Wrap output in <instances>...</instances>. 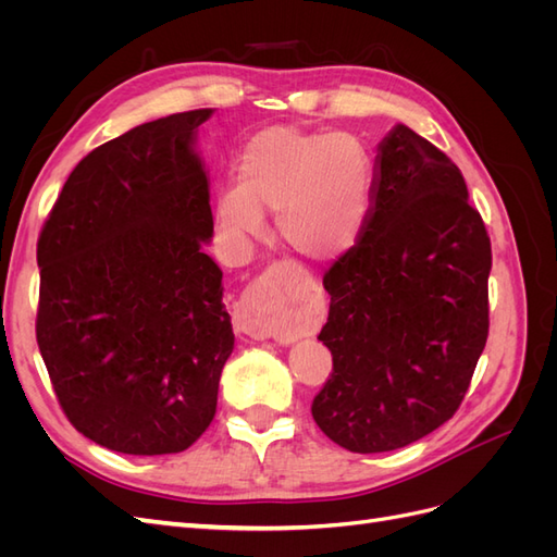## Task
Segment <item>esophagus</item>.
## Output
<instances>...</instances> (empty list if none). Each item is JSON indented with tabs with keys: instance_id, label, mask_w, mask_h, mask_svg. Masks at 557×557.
Masks as SVG:
<instances>
[{
	"instance_id": "obj_1",
	"label": "esophagus",
	"mask_w": 557,
	"mask_h": 557,
	"mask_svg": "<svg viewBox=\"0 0 557 557\" xmlns=\"http://www.w3.org/2000/svg\"><path fill=\"white\" fill-rule=\"evenodd\" d=\"M234 327L246 336H252V339H269L274 334L267 305L252 293H246L239 299L237 311H234Z\"/></svg>"
}]
</instances>
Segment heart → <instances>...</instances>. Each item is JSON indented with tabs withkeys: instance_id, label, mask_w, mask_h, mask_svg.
Returning a JSON list of instances; mask_svg holds the SVG:
<instances>
[{
	"instance_id": "1",
	"label": "heart",
	"mask_w": 557,
	"mask_h": 557,
	"mask_svg": "<svg viewBox=\"0 0 557 557\" xmlns=\"http://www.w3.org/2000/svg\"><path fill=\"white\" fill-rule=\"evenodd\" d=\"M372 185V158L352 134L267 127L242 148L237 183L218 193L215 211L239 234H256L262 213H278L283 244L323 262L356 244Z\"/></svg>"
}]
</instances>
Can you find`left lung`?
Returning a JSON list of instances; mask_svg holds the SVG:
<instances>
[{
  "instance_id": "left-lung-1",
  "label": "left lung",
  "mask_w": 557,
  "mask_h": 557,
  "mask_svg": "<svg viewBox=\"0 0 557 557\" xmlns=\"http://www.w3.org/2000/svg\"><path fill=\"white\" fill-rule=\"evenodd\" d=\"M491 237L462 172L407 125L379 146L356 246L323 276L332 374L315 425L352 453L409 446L465 399L485 348Z\"/></svg>"
}]
</instances>
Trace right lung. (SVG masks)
Listing matches in <instances>:
<instances>
[{
	"mask_svg": "<svg viewBox=\"0 0 557 557\" xmlns=\"http://www.w3.org/2000/svg\"><path fill=\"white\" fill-rule=\"evenodd\" d=\"M213 109L97 146L37 242V344L70 423L127 455L193 446L234 348L223 272L207 252L209 181L193 150Z\"/></svg>",
	"mask_w": 557,
	"mask_h": 557,
	"instance_id": "obj_1",
	"label": "right lung"
}]
</instances>
